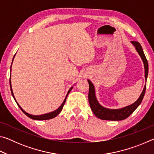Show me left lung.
I'll return each instance as SVG.
<instances>
[{
    "instance_id": "1",
    "label": "left lung",
    "mask_w": 154,
    "mask_h": 154,
    "mask_svg": "<svg viewBox=\"0 0 154 154\" xmlns=\"http://www.w3.org/2000/svg\"><path fill=\"white\" fill-rule=\"evenodd\" d=\"M131 43L135 47L137 51L141 58L143 62L145 68V81L147 82V78L148 76V62L146 57L145 56L144 52L143 51L142 47L140 44L137 41H131ZM88 83H89V94H88V100H89L90 108L92 109L94 114L98 118L103 120H111V121H119L123 120L129 117L133 112L134 111L139 105L141 103L143 98L144 97L146 85L144 86V88L140 94L139 98L137 99V101L132 104V105L125 106V107L121 109H107L100 105L96 97L95 94V88L94 86L93 83L88 79Z\"/></svg>"
}]
</instances>
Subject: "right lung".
Masks as SVG:
<instances>
[{"label":"right lung","instance_id":"add662e5","mask_svg":"<svg viewBox=\"0 0 154 154\" xmlns=\"http://www.w3.org/2000/svg\"><path fill=\"white\" fill-rule=\"evenodd\" d=\"M15 54L14 55V58H13L12 63H13V61H14V58H15ZM9 83H10V88H11V94H12V96H13V97H14L15 101V102H16L17 106H19L20 109H21V110H22V111L23 112V113H24L25 115H26V116L28 117V118H30L32 119H35V120H47V119H52V118H55V117H56L57 116H58V115L60 113L61 111L62 110V109H63V106H64V105L65 102H66V98H67L68 94H69V92H71V90L72 89V87H71V88L69 89V90L68 91V93H67V94H66V97H65V98H64L63 103H62V104L60 105V107H59L58 109H57L56 110L52 111V112H50V113H48L43 114V115H38V116H35V115H31V114H30V113H28L27 112H26V111L24 110V109H23L22 107H21L19 104H18V103L16 101V99H15V96H14V93H13L12 87H11V77H10Z\"/></svg>","mask_w":154,"mask_h":154}]
</instances>
